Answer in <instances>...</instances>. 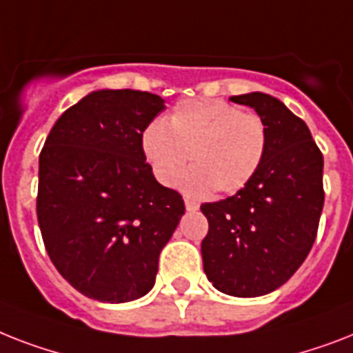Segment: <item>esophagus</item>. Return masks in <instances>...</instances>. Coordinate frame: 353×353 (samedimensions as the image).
Here are the masks:
<instances>
[{"instance_id": "34e87169", "label": "esophagus", "mask_w": 353, "mask_h": 353, "mask_svg": "<svg viewBox=\"0 0 353 353\" xmlns=\"http://www.w3.org/2000/svg\"><path fill=\"white\" fill-rule=\"evenodd\" d=\"M185 206L188 212H196L199 208V205L196 201H192V199H185Z\"/></svg>"}]
</instances>
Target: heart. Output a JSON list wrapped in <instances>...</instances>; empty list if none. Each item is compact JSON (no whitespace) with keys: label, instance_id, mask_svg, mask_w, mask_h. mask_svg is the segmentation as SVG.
<instances>
[{"label":"heart","instance_id":"heart-1","mask_svg":"<svg viewBox=\"0 0 353 353\" xmlns=\"http://www.w3.org/2000/svg\"><path fill=\"white\" fill-rule=\"evenodd\" d=\"M266 143V125L257 114L221 99L177 103L165 121H152L141 136L145 159L165 186L181 179L190 157L194 168L183 186L192 196L245 188L265 159Z\"/></svg>","mask_w":353,"mask_h":353}]
</instances>
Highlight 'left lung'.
I'll list each match as a JSON object with an SVG mask.
<instances>
[{
  "instance_id": "left-lung-1",
  "label": "left lung",
  "mask_w": 353,
  "mask_h": 353,
  "mask_svg": "<svg viewBox=\"0 0 353 353\" xmlns=\"http://www.w3.org/2000/svg\"><path fill=\"white\" fill-rule=\"evenodd\" d=\"M265 121V159L250 183L214 203H203L208 234L203 268L217 290L259 297L285 285L316 241L325 205L323 154L306 123L263 92L232 96Z\"/></svg>"
}]
</instances>
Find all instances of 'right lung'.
Instances as JSON below:
<instances>
[{
	"label": "right lung",
	"instance_id": "obj_1",
	"mask_svg": "<svg viewBox=\"0 0 353 353\" xmlns=\"http://www.w3.org/2000/svg\"><path fill=\"white\" fill-rule=\"evenodd\" d=\"M141 90H97L63 112L39 154L36 212L47 254L77 292L127 303L156 283L159 252L185 214L159 185L141 136L163 112Z\"/></svg>",
	"mask_w": 353,
	"mask_h": 353
}]
</instances>
